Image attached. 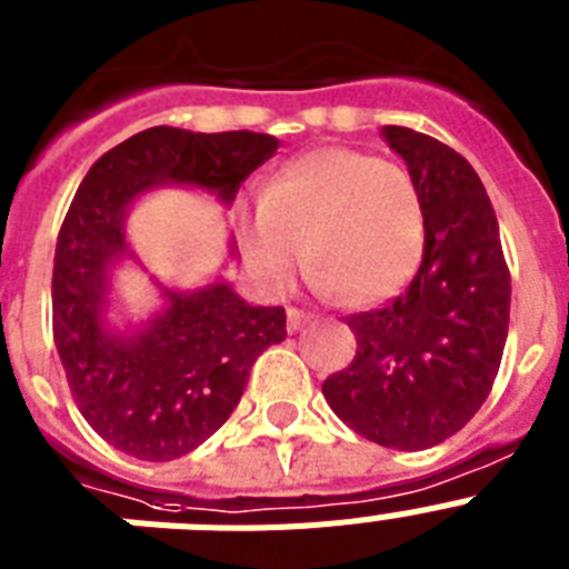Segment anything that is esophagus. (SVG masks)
I'll return each instance as SVG.
<instances>
[{"label": "esophagus", "instance_id": "esophagus-1", "mask_svg": "<svg viewBox=\"0 0 569 569\" xmlns=\"http://www.w3.org/2000/svg\"><path fill=\"white\" fill-rule=\"evenodd\" d=\"M309 320H312V315L300 312V309H289V312H286V326H289V332H298V329H303Z\"/></svg>", "mask_w": 569, "mask_h": 569}]
</instances>
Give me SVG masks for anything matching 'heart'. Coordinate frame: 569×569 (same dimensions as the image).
<instances>
[{
    "mask_svg": "<svg viewBox=\"0 0 569 569\" xmlns=\"http://www.w3.org/2000/svg\"><path fill=\"white\" fill-rule=\"evenodd\" d=\"M427 243V209L398 162L352 148H318L271 177L266 200L240 214V246L271 291L303 266L326 295L369 306L412 280Z\"/></svg>",
    "mask_w": 569,
    "mask_h": 569,
    "instance_id": "1",
    "label": "heart"
}]
</instances>
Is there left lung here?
<instances>
[{
	"instance_id": "left-lung-1",
	"label": "left lung",
	"mask_w": 569,
	"mask_h": 569,
	"mask_svg": "<svg viewBox=\"0 0 569 569\" xmlns=\"http://www.w3.org/2000/svg\"><path fill=\"white\" fill-rule=\"evenodd\" d=\"M427 209L421 269L383 309L346 318L358 355L323 380L340 421L380 447L429 449L481 409L510 329V271L481 177L458 151L383 126Z\"/></svg>"
}]
</instances>
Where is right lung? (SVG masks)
<instances>
[{
	"mask_svg": "<svg viewBox=\"0 0 569 569\" xmlns=\"http://www.w3.org/2000/svg\"><path fill=\"white\" fill-rule=\"evenodd\" d=\"M278 146L254 131L146 128L93 162L73 194L53 254V340L82 418L126 456L171 461L200 447L229 421L254 360L286 338L283 309L249 303L223 274L197 289L151 274L160 306L142 320L122 315L117 271L142 269L128 214L166 186L206 191L229 209Z\"/></svg>",
	"mask_w": 569,
	"mask_h": 569,
	"instance_id": "1",
	"label": "right lung"
}]
</instances>
